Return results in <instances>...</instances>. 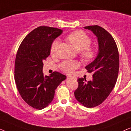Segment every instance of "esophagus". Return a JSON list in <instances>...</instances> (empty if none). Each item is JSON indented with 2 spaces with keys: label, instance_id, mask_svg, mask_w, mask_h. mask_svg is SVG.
Here are the masks:
<instances>
[{
  "label": "esophagus",
  "instance_id": "34e87169",
  "mask_svg": "<svg viewBox=\"0 0 131 131\" xmlns=\"http://www.w3.org/2000/svg\"><path fill=\"white\" fill-rule=\"evenodd\" d=\"M67 78H73V79H76L74 76H67Z\"/></svg>",
  "mask_w": 131,
  "mask_h": 131
}]
</instances>
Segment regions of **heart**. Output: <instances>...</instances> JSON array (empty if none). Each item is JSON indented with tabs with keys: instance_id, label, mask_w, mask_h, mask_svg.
Segmentation results:
<instances>
[{
	"instance_id": "obj_1",
	"label": "heart",
	"mask_w": 131,
	"mask_h": 131,
	"mask_svg": "<svg viewBox=\"0 0 131 131\" xmlns=\"http://www.w3.org/2000/svg\"><path fill=\"white\" fill-rule=\"evenodd\" d=\"M67 40L78 52H80V57L85 62H89L94 58L95 51L89 45L91 39L83 31H74L67 36ZM59 41L55 40L51 46V52L54 53L58 46ZM79 63L76 61L66 60L60 64L62 71L67 73H71L79 67Z\"/></svg>"
}]
</instances>
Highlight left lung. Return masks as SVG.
I'll list each match as a JSON object with an SVG mask.
<instances>
[{
  "mask_svg": "<svg viewBox=\"0 0 131 131\" xmlns=\"http://www.w3.org/2000/svg\"><path fill=\"white\" fill-rule=\"evenodd\" d=\"M96 36L98 42V53L96 58L85 67L93 73L92 80L79 78L78 88L74 94L76 99L88 108L98 106L112 92L116 85L119 69L118 49L113 37L104 28L98 26L84 27Z\"/></svg>",
  "mask_w": 131,
  "mask_h": 131,
  "instance_id": "obj_1",
  "label": "left lung"
}]
</instances>
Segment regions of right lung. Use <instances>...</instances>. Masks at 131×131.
I'll list each match as a JSON object with an SVG mask.
<instances>
[{"label":"right lung","instance_id":"1","mask_svg":"<svg viewBox=\"0 0 131 131\" xmlns=\"http://www.w3.org/2000/svg\"><path fill=\"white\" fill-rule=\"evenodd\" d=\"M62 33L59 28L40 26L26 36L18 49L14 71L16 85L24 101L37 110L51 103L55 89L66 79L57 71L45 76L42 71L43 61L50 55L53 40Z\"/></svg>","mask_w":131,"mask_h":131}]
</instances>
